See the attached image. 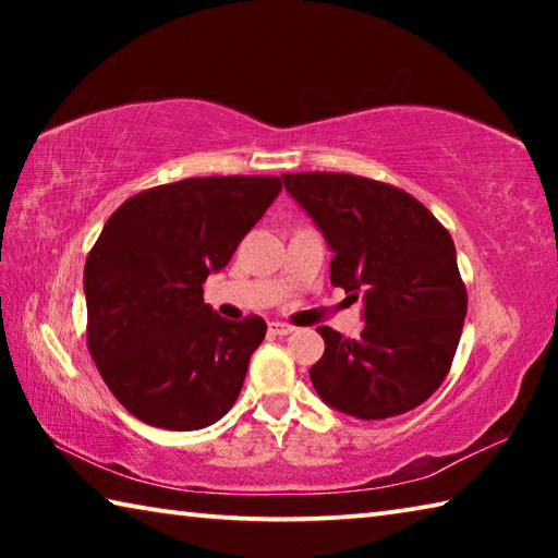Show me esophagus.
<instances>
[{"label": "esophagus", "mask_w": 558, "mask_h": 558, "mask_svg": "<svg viewBox=\"0 0 558 558\" xmlns=\"http://www.w3.org/2000/svg\"><path fill=\"white\" fill-rule=\"evenodd\" d=\"M268 329H270V335H278V337H286V335H292V332H295V327H292V325H286V323H270V325H268Z\"/></svg>", "instance_id": "34e87169"}]
</instances>
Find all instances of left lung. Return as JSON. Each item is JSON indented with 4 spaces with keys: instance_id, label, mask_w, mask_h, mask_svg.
Masks as SVG:
<instances>
[{
    "instance_id": "1",
    "label": "left lung",
    "mask_w": 558,
    "mask_h": 558,
    "mask_svg": "<svg viewBox=\"0 0 558 558\" xmlns=\"http://www.w3.org/2000/svg\"><path fill=\"white\" fill-rule=\"evenodd\" d=\"M288 194L323 231L329 278L364 300V329L347 339L317 327L325 354L310 379L327 405L362 421L415 409L450 372L468 313L456 245L403 189L339 172L282 174Z\"/></svg>"
}]
</instances>
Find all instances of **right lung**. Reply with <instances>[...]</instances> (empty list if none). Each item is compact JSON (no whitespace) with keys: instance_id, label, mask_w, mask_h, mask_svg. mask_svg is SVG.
Returning a JSON list of instances; mask_svg holds the SVG:
<instances>
[{"instance_id":"right-lung-1","label":"right lung","mask_w":558,"mask_h":558,"mask_svg":"<svg viewBox=\"0 0 558 558\" xmlns=\"http://www.w3.org/2000/svg\"><path fill=\"white\" fill-rule=\"evenodd\" d=\"M280 189L278 177H192L130 196L102 226L83 270L88 352L147 426L199 430L239 399L266 319H223L202 286Z\"/></svg>"}]
</instances>
